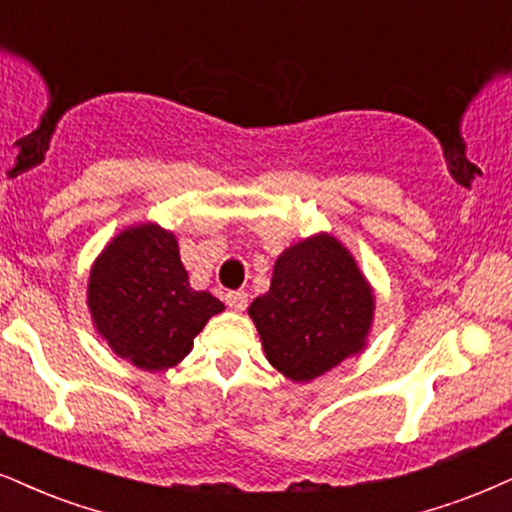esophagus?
I'll return each instance as SVG.
<instances>
[{"label": "esophagus", "mask_w": 512, "mask_h": 512, "mask_svg": "<svg viewBox=\"0 0 512 512\" xmlns=\"http://www.w3.org/2000/svg\"><path fill=\"white\" fill-rule=\"evenodd\" d=\"M246 292H242V289H237V292H227L225 294V304L232 308V311H244L246 308Z\"/></svg>", "instance_id": "1"}]
</instances>
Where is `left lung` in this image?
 <instances>
[{
  "instance_id": "8db88e82",
  "label": "left lung",
  "mask_w": 512,
  "mask_h": 512,
  "mask_svg": "<svg viewBox=\"0 0 512 512\" xmlns=\"http://www.w3.org/2000/svg\"><path fill=\"white\" fill-rule=\"evenodd\" d=\"M268 363L292 382H311L368 346L375 289L330 232L287 246L266 294L249 306Z\"/></svg>"
}]
</instances>
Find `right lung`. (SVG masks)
<instances>
[{"label": "right lung", "instance_id": "obj_1", "mask_svg": "<svg viewBox=\"0 0 512 512\" xmlns=\"http://www.w3.org/2000/svg\"><path fill=\"white\" fill-rule=\"evenodd\" d=\"M92 325L135 368H175L223 301L189 287L178 237L156 223L130 225L94 258L87 280Z\"/></svg>", "mask_w": 512, "mask_h": 512}]
</instances>
